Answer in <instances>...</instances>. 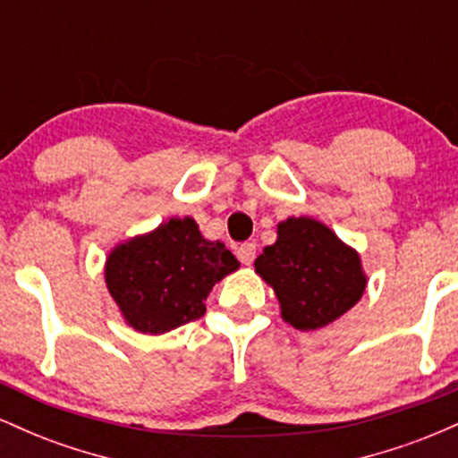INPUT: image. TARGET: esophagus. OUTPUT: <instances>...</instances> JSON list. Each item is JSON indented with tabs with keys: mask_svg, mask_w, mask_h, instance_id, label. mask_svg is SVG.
<instances>
[{
	"mask_svg": "<svg viewBox=\"0 0 458 458\" xmlns=\"http://www.w3.org/2000/svg\"><path fill=\"white\" fill-rule=\"evenodd\" d=\"M236 256H239V260L243 262V265H251L256 259V243H243L239 245V250H236Z\"/></svg>",
	"mask_w": 458,
	"mask_h": 458,
	"instance_id": "esophagus-1",
	"label": "esophagus"
}]
</instances>
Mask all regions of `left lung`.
<instances>
[{
	"instance_id": "left-lung-1",
	"label": "left lung",
	"mask_w": 458,
	"mask_h": 458,
	"mask_svg": "<svg viewBox=\"0 0 458 458\" xmlns=\"http://www.w3.org/2000/svg\"><path fill=\"white\" fill-rule=\"evenodd\" d=\"M276 293L284 323L299 331L327 327L360 301L368 276L360 251L318 219L288 217L277 239L254 260Z\"/></svg>"
}]
</instances>
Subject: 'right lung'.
I'll return each instance as SVG.
<instances>
[{"label":"right lung","instance_id":"right-lung-1","mask_svg":"<svg viewBox=\"0 0 458 458\" xmlns=\"http://www.w3.org/2000/svg\"><path fill=\"white\" fill-rule=\"evenodd\" d=\"M239 267L222 241L204 239L196 219L172 217L112 247L105 284L131 329L159 335L202 317L215 284Z\"/></svg>","mask_w":458,"mask_h":458}]
</instances>
